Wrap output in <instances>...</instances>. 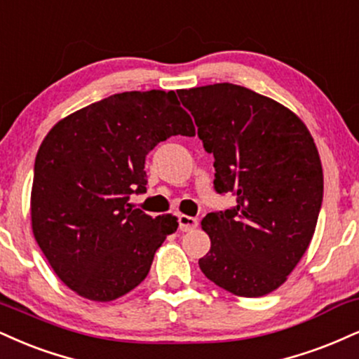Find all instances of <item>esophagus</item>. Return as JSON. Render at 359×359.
<instances>
[{
    "label": "esophagus",
    "instance_id": "1",
    "mask_svg": "<svg viewBox=\"0 0 359 359\" xmlns=\"http://www.w3.org/2000/svg\"><path fill=\"white\" fill-rule=\"evenodd\" d=\"M197 226H198V221L196 217H191V215H184V214L179 215V229L182 232L192 231V229H196Z\"/></svg>",
    "mask_w": 359,
    "mask_h": 359
}]
</instances>
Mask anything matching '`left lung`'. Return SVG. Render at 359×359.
Returning a JSON list of instances; mask_svg holds the SVG:
<instances>
[{
    "instance_id": "1",
    "label": "left lung",
    "mask_w": 359,
    "mask_h": 359,
    "mask_svg": "<svg viewBox=\"0 0 359 359\" xmlns=\"http://www.w3.org/2000/svg\"><path fill=\"white\" fill-rule=\"evenodd\" d=\"M177 93L214 155L215 192H232L237 202L202 219L210 250L198 267L236 296L269 294L301 261L316 229L323 167L313 137L291 110L245 86Z\"/></svg>"
}]
</instances>
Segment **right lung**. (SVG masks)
Masks as SVG:
<instances>
[{"label":"right lung","mask_w":359,"mask_h":359,"mask_svg":"<svg viewBox=\"0 0 359 359\" xmlns=\"http://www.w3.org/2000/svg\"><path fill=\"white\" fill-rule=\"evenodd\" d=\"M172 135H196L175 92H123L60 120L34 161L32 227L72 291L114 301L149 274L155 250L177 231L174 215L132 209L147 192L145 157Z\"/></svg>","instance_id":"1"}]
</instances>
